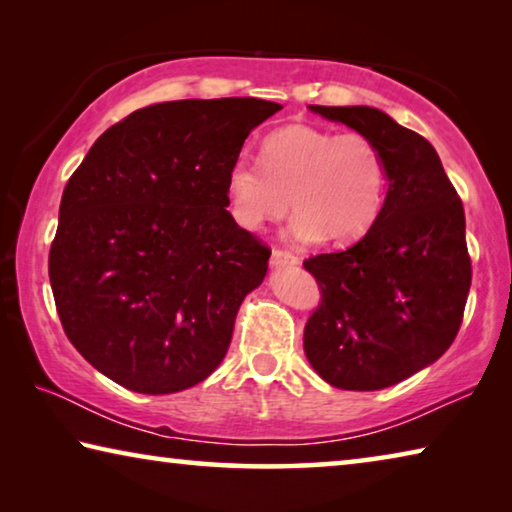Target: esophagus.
Segmentation results:
<instances>
[{
	"label": "esophagus",
	"instance_id": "1",
	"mask_svg": "<svg viewBox=\"0 0 512 512\" xmlns=\"http://www.w3.org/2000/svg\"><path fill=\"white\" fill-rule=\"evenodd\" d=\"M300 257L289 253V250H282V248H273L271 253V264L273 266H287V264H298Z\"/></svg>",
	"mask_w": 512,
	"mask_h": 512
}]
</instances>
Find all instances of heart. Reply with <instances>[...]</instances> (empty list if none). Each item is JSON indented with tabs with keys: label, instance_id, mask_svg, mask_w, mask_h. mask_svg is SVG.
<instances>
[{
	"label": "heart",
	"instance_id": "obj_1",
	"mask_svg": "<svg viewBox=\"0 0 512 512\" xmlns=\"http://www.w3.org/2000/svg\"><path fill=\"white\" fill-rule=\"evenodd\" d=\"M388 169L372 137L296 124L264 137L259 164L246 155L225 176L230 212L246 230L296 212L293 235L332 244L361 239L386 201Z\"/></svg>",
	"mask_w": 512,
	"mask_h": 512
}]
</instances>
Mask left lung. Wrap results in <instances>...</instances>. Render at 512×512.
Listing matches in <instances>:
<instances>
[{
  "instance_id": "obj_1",
  "label": "left lung",
  "mask_w": 512,
  "mask_h": 512,
  "mask_svg": "<svg viewBox=\"0 0 512 512\" xmlns=\"http://www.w3.org/2000/svg\"><path fill=\"white\" fill-rule=\"evenodd\" d=\"M372 137L388 192L357 244L305 259L320 305L305 354L327 384L379 391L427 368L454 343L472 284L465 212L433 146L368 106H309Z\"/></svg>"
}]
</instances>
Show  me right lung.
Masks as SVG:
<instances>
[{"instance_id": "obj_1", "label": "right lung", "mask_w": 512, "mask_h": 512, "mask_svg": "<svg viewBox=\"0 0 512 512\" xmlns=\"http://www.w3.org/2000/svg\"><path fill=\"white\" fill-rule=\"evenodd\" d=\"M280 103L164 101L110 126L67 180L49 282L69 343L135 393L219 368L271 248L232 219L225 176Z\"/></svg>"}]
</instances>
